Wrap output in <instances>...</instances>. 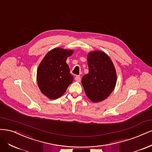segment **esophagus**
Returning a JSON list of instances; mask_svg holds the SVG:
<instances>
[{"mask_svg": "<svg viewBox=\"0 0 152 152\" xmlns=\"http://www.w3.org/2000/svg\"><path fill=\"white\" fill-rule=\"evenodd\" d=\"M75 80L77 82H80V81H81V77L80 76H76L75 77Z\"/></svg>", "mask_w": 152, "mask_h": 152, "instance_id": "obj_1", "label": "esophagus"}]
</instances>
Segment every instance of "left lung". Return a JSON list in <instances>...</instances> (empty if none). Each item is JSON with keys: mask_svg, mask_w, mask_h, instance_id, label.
Listing matches in <instances>:
<instances>
[{"mask_svg": "<svg viewBox=\"0 0 152 152\" xmlns=\"http://www.w3.org/2000/svg\"><path fill=\"white\" fill-rule=\"evenodd\" d=\"M89 72L83 76L81 83L86 96L94 102L104 100L114 90L117 75L110 57L100 51L88 56Z\"/></svg>", "mask_w": 152, "mask_h": 152, "instance_id": "1", "label": "left lung"}]
</instances>
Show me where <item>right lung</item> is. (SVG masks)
<instances>
[{
	"label": "right lung",
	"mask_w": 152,
	"mask_h": 152,
	"mask_svg": "<svg viewBox=\"0 0 152 152\" xmlns=\"http://www.w3.org/2000/svg\"><path fill=\"white\" fill-rule=\"evenodd\" d=\"M73 53L56 48L42 61L37 70V83L43 94L50 99H56L66 92L73 81L66 60Z\"/></svg>",
	"instance_id": "obj_1"
}]
</instances>
